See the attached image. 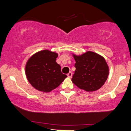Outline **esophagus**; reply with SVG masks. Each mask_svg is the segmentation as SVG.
<instances>
[{
  "mask_svg": "<svg viewBox=\"0 0 131 131\" xmlns=\"http://www.w3.org/2000/svg\"><path fill=\"white\" fill-rule=\"evenodd\" d=\"M67 76H68V77H69V78H71L72 77V76H73V73H72L71 71L69 72V73H68Z\"/></svg>",
  "mask_w": 131,
  "mask_h": 131,
  "instance_id": "1",
  "label": "esophagus"
}]
</instances>
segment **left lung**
<instances>
[{
    "label": "left lung",
    "instance_id": "obj_1",
    "mask_svg": "<svg viewBox=\"0 0 131 131\" xmlns=\"http://www.w3.org/2000/svg\"><path fill=\"white\" fill-rule=\"evenodd\" d=\"M76 68L71 80L76 86L86 91H95L104 84L109 69L104 58L92 52L74 55Z\"/></svg>",
    "mask_w": 131,
    "mask_h": 131
}]
</instances>
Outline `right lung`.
<instances>
[{"instance_id":"right-lung-1","label":"right lung","mask_w":131,"mask_h":131,"mask_svg":"<svg viewBox=\"0 0 131 131\" xmlns=\"http://www.w3.org/2000/svg\"><path fill=\"white\" fill-rule=\"evenodd\" d=\"M57 57V53L46 50L37 52L28 60L25 68L27 79L38 91L50 92L67 77L56 62Z\"/></svg>"}]
</instances>
